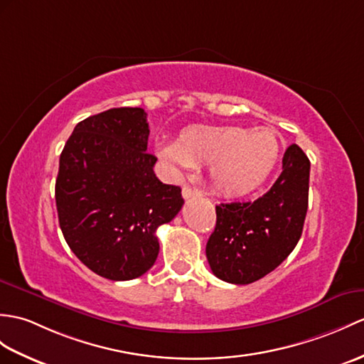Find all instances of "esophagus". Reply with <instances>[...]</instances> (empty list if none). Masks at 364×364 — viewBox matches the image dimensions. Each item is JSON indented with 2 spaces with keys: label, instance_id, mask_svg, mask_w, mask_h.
<instances>
[{
  "label": "esophagus",
  "instance_id": "obj_1",
  "mask_svg": "<svg viewBox=\"0 0 364 364\" xmlns=\"http://www.w3.org/2000/svg\"><path fill=\"white\" fill-rule=\"evenodd\" d=\"M181 193H183V198H184V200L197 198V197H200V196H201L200 191H197V189H192V188H189V186H184L183 191H181Z\"/></svg>",
  "mask_w": 364,
  "mask_h": 364
}]
</instances>
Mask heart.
<instances>
[{"label": "heart", "mask_w": 364, "mask_h": 364, "mask_svg": "<svg viewBox=\"0 0 364 364\" xmlns=\"http://www.w3.org/2000/svg\"><path fill=\"white\" fill-rule=\"evenodd\" d=\"M159 158L175 173L209 167V181L225 197H243L264 184L276 168L282 142L274 129L239 125H193L178 142L159 144Z\"/></svg>", "instance_id": "obj_1"}]
</instances>
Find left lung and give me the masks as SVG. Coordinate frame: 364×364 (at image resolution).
I'll list each match as a JSON object with an SVG mask.
<instances>
[{
	"label": "left lung",
	"mask_w": 364,
	"mask_h": 364,
	"mask_svg": "<svg viewBox=\"0 0 364 364\" xmlns=\"http://www.w3.org/2000/svg\"><path fill=\"white\" fill-rule=\"evenodd\" d=\"M310 161L296 144L285 150L282 173L255 201L215 206L217 222L206 245L213 273L225 282L259 281L296 247L309 206Z\"/></svg>",
	"instance_id": "obj_1"
}]
</instances>
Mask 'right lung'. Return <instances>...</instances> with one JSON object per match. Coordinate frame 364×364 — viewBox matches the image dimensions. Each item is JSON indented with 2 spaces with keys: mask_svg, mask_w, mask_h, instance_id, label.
I'll return each instance as SVG.
<instances>
[{
  "mask_svg": "<svg viewBox=\"0 0 364 364\" xmlns=\"http://www.w3.org/2000/svg\"><path fill=\"white\" fill-rule=\"evenodd\" d=\"M147 113L112 108L75 125L55 180L63 237L91 272L130 281L154 267L156 230L183 206L178 186L156 178L147 154Z\"/></svg>",
  "mask_w": 364,
  "mask_h": 364,
  "instance_id": "1",
  "label": "right lung"
}]
</instances>
